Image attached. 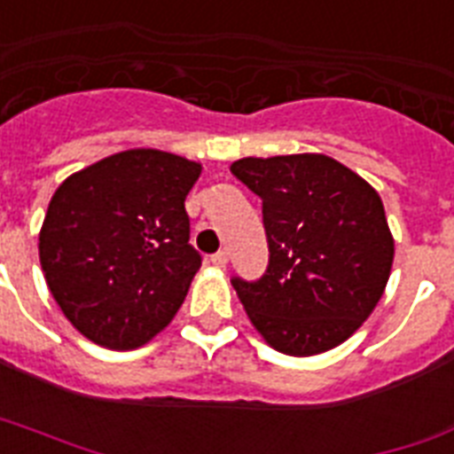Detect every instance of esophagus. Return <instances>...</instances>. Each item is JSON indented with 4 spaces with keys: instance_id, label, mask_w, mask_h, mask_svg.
Returning a JSON list of instances; mask_svg holds the SVG:
<instances>
[{
    "instance_id": "1",
    "label": "esophagus",
    "mask_w": 454,
    "mask_h": 454,
    "mask_svg": "<svg viewBox=\"0 0 454 454\" xmlns=\"http://www.w3.org/2000/svg\"><path fill=\"white\" fill-rule=\"evenodd\" d=\"M227 260H230V253L224 251H217V253H213V255H210V262H213V265H217V267H224L227 265Z\"/></svg>"
}]
</instances>
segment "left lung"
<instances>
[{"label": "left lung", "instance_id": "left-lung-1", "mask_svg": "<svg viewBox=\"0 0 454 454\" xmlns=\"http://www.w3.org/2000/svg\"><path fill=\"white\" fill-rule=\"evenodd\" d=\"M234 177L262 199L265 275L231 277L253 326L286 355H317L370 317L393 265L384 203L322 153L241 158Z\"/></svg>", "mask_w": 454, "mask_h": 454}]
</instances>
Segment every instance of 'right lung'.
<instances>
[{
  "mask_svg": "<svg viewBox=\"0 0 454 454\" xmlns=\"http://www.w3.org/2000/svg\"><path fill=\"white\" fill-rule=\"evenodd\" d=\"M199 175L187 158L132 149L56 189L40 231L42 272L87 339L132 350L170 325L201 267L184 208Z\"/></svg>",
  "mask_w": 454,
  "mask_h": 454,
  "instance_id": "obj_1",
  "label": "right lung"
}]
</instances>
